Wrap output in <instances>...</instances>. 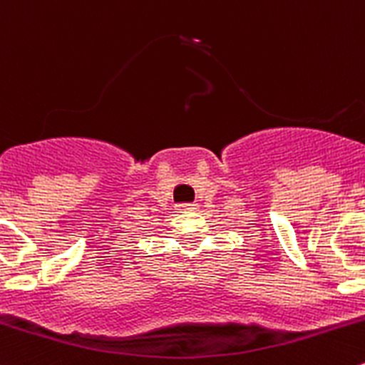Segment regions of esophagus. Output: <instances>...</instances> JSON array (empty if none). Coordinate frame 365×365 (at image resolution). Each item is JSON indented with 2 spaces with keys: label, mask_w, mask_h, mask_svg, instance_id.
I'll return each instance as SVG.
<instances>
[{
  "label": "esophagus",
  "mask_w": 365,
  "mask_h": 365,
  "mask_svg": "<svg viewBox=\"0 0 365 365\" xmlns=\"http://www.w3.org/2000/svg\"><path fill=\"white\" fill-rule=\"evenodd\" d=\"M198 205L197 204H179L178 205V212H190V211H197Z\"/></svg>",
  "instance_id": "esophagus-1"
}]
</instances>
